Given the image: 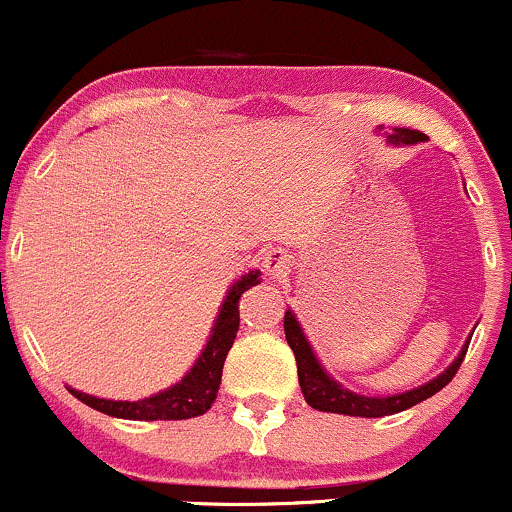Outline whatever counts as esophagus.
Segmentation results:
<instances>
[{"label": "esophagus", "mask_w": 512, "mask_h": 512, "mask_svg": "<svg viewBox=\"0 0 512 512\" xmlns=\"http://www.w3.org/2000/svg\"><path fill=\"white\" fill-rule=\"evenodd\" d=\"M264 267H267V272L272 274L274 279H281V276L289 274L291 260H289V255H286L284 250L274 248V250H269L267 255H264Z\"/></svg>", "instance_id": "1"}]
</instances>
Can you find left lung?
<instances>
[{"label":"left lung","mask_w":512,"mask_h":512,"mask_svg":"<svg viewBox=\"0 0 512 512\" xmlns=\"http://www.w3.org/2000/svg\"><path fill=\"white\" fill-rule=\"evenodd\" d=\"M387 142L392 144H416V142H426L424 132H416V129H404V127H395L392 134H387ZM284 332H286V342L293 349V356H296V366H298V383H301V392L305 397V402L317 411H332V414H346V416H366V419H375V416H390L397 414V411H404L414 404L424 402V399L433 397L438 390H443L445 385L455 378L457 368L462 366V358L467 354V346H462L460 356L450 363L438 378H433L431 383L416 387V390L402 392V395H387V397H366V395H356V392L346 390L337 383V380L330 378L325 373V368L320 366L313 349H310V342L305 339V334L298 325L296 315L291 310H286L284 315Z\"/></svg>","instance_id":"8db88e82"}]
</instances>
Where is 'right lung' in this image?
Listing matches in <instances>:
<instances>
[{
    "label": "right lung",
    "mask_w": 512,
    "mask_h": 512,
    "mask_svg": "<svg viewBox=\"0 0 512 512\" xmlns=\"http://www.w3.org/2000/svg\"><path fill=\"white\" fill-rule=\"evenodd\" d=\"M260 284V272H248L240 276L236 284L231 286L228 296L223 298V305L219 310V317L214 322V330L209 334V342L202 349V354L190 368V373L175 383L168 390L158 392V395L137 399V402H115V399H101L93 395H84V392L72 390L69 392L76 399L88 404L91 409L103 411L108 416H117V419H132V421H180L192 419V416L204 414L214 404L216 392L221 385L223 361H226L228 351H231L233 339L238 334L240 315H238V301L250 286Z\"/></svg>",
    "instance_id": "add662e5"
}]
</instances>
